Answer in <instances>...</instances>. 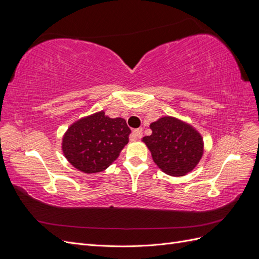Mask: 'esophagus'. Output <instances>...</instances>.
Listing matches in <instances>:
<instances>
[{
	"label": "esophagus",
	"mask_w": 259,
	"mask_h": 259,
	"mask_svg": "<svg viewBox=\"0 0 259 259\" xmlns=\"http://www.w3.org/2000/svg\"><path fill=\"white\" fill-rule=\"evenodd\" d=\"M142 137H143V130L142 128H137V130H134L132 132V134H131L132 142H134V140H136L138 138H142Z\"/></svg>",
	"instance_id": "1"
}]
</instances>
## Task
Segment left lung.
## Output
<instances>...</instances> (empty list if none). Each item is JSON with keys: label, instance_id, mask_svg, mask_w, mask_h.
Here are the masks:
<instances>
[{"label": "left lung", "instance_id": "obj_1", "mask_svg": "<svg viewBox=\"0 0 259 259\" xmlns=\"http://www.w3.org/2000/svg\"><path fill=\"white\" fill-rule=\"evenodd\" d=\"M152 134L143 142L154 163L170 176H185L198 165L203 155V138L190 124L163 116L150 124Z\"/></svg>", "mask_w": 259, "mask_h": 259}]
</instances>
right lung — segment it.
<instances>
[{
    "mask_svg": "<svg viewBox=\"0 0 259 259\" xmlns=\"http://www.w3.org/2000/svg\"><path fill=\"white\" fill-rule=\"evenodd\" d=\"M130 134L122 117L111 119L104 111L96 112L70 125L62 137V152L76 169L99 173L117 159Z\"/></svg>",
    "mask_w": 259,
    "mask_h": 259,
    "instance_id": "1",
    "label": "right lung"
}]
</instances>
